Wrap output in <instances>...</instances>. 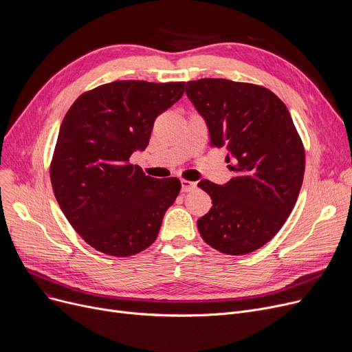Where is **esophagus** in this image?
Instances as JSON below:
<instances>
[{
	"label": "esophagus",
	"mask_w": 352,
	"mask_h": 352,
	"mask_svg": "<svg viewBox=\"0 0 352 352\" xmlns=\"http://www.w3.org/2000/svg\"><path fill=\"white\" fill-rule=\"evenodd\" d=\"M195 188H197V182L187 181V179H182L181 181V191L182 192H190V191H192Z\"/></svg>",
	"instance_id": "esophagus-1"
}]
</instances>
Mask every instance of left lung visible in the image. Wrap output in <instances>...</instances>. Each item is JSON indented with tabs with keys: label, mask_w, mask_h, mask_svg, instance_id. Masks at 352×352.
I'll use <instances>...</instances> for the list:
<instances>
[{
	"label": "left lung",
	"mask_w": 352,
	"mask_h": 352,
	"mask_svg": "<svg viewBox=\"0 0 352 352\" xmlns=\"http://www.w3.org/2000/svg\"><path fill=\"white\" fill-rule=\"evenodd\" d=\"M186 94L206 121L211 146L228 150L232 178L201 179L212 208L197 221L219 252L244 255L271 241L297 202L305 153L285 104L270 89L224 78L190 81Z\"/></svg>",
	"instance_id": "1"
}]
</instances>
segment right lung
Instances as JSON below:
<instances>
[{
  "instance_id": "obj_1",
  "label": "right lung",
  "mask_w": 352,
  "mask_h": 352,
  "mask_svg": "<svg viewBox=\"0 0 352 352\" xmlns=\"http://www.w3.org/2000/svg\"><path fill=\"white\" fill-rule=\"evenodd\" d=\"M184 85L114 81L78 97L63 120L52 190L72 228L107 255L150 247L179 194V179L148 177L129 157L145 150L155 118L182 97Z\"/></svg>"
}]
</instances>
